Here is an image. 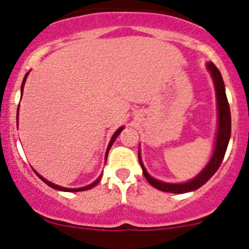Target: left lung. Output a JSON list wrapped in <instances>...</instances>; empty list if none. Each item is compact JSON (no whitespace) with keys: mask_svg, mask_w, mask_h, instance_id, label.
Instances as JSON below:
<instances>
[{"mask_svg":"<svg viewBox=\"0 0 249 249\" xmlns=\"http://www.w3.org/2000/svg\"><path fill=\"white\" fill-rule=\"evenodd\" d=\"M207 70L210 71L211 77L213 79L214 89H215V96H216V107H218V128H216L215 134V142H214V150L211 157L210 161L207 165L201 170V172L196 174L193 179L188 180L185 182H165L161 180H158L150 176L145 168L144 164L142 160L141 148L138 150V158L139 164L142 168V174L146 178V180L156 187L157 190L162 191V192H170L176 194H182L187 192H192V191L198 190L202 185L212 178L214 173L218 171V168L221 165L224 157L227 150L228 142L231 138V127H232V122H231V110L230 104H228L227 97H226L225 91V83L222 79L221 73L218 70V68L213 64L212 62L206 63ZM141 147V146H139Z\"/></svg>","mask_w":249,"mask_h":249,"instance_id":"left-lung-1","label":"left lung"}]
</instances>
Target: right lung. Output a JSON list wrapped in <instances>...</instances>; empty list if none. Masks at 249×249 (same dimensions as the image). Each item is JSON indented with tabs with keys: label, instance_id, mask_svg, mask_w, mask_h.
Returning <instances> with one entry per match:
<instances>
[{
	"label": "right lung",
	"instance_id": "1",
	"mask_svg": "<svg viewBox=\"0 0 249 249\" xmlns=\"http://www.w3.org/2000/svg\"><path fill=\"white\" fill-rule=\"evenodd\" d=\"M28 75H29V72H27L25 73V76H24V78H23V82H22V85H21V98H22V95H23V89H24V84H25V81H27V77H28ZM18 107H19V105H18ZM17 126H18V108H17ZM123 128H124V126H122V127H119L118 130L116 131L115 133H113V136H112V138H111V141H110V142H108V145H107V153H105V162H107V154H108V151H110V148H111V146H112V144L113 142H115V141L117 139V137L119 136V133L122 132L123 131ZM34 172H35L36 174H37V177H38L39 179L42 180V181H44L45 184L48 185V186H50L51 188H55V190H57V191H62V192H81V191H87V190H91V188H93L96 186L97 184H98L99 182V180H101V178H102V174L101 176L98 177V178H97L95 181L92 182V184H90V185H88V186H84V187H79V188H67V187H62V186H59V185H56V184H53V182H51V181H49V180H47L45 178H43V177L41 176V174L39 173H37L35 170H34Z\"/></svg>",
	"mask_w": 249,
	"mask_h": 249
}]
</instances>
